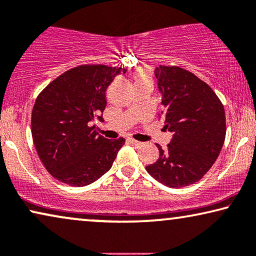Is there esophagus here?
<instances>
[{"instance_id":"obj_1","label":"esophagus","mask_w":256,"mask_h":256,"mask_svg":"<svg viewBox=\"0 0 256 256\" xmlns=\"http://www.w3.org/2000/svg\"><path fill=\"white\" fill-rule=\"evenodd\" d=\"M128 142H130V144H132L133 146H136V147L142 145V142H138V140H134V139H132V138H128Z\"/></svg>"}]
</instances>
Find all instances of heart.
<instances>
[{"instance_id":"1","label":"heart","mask_w":256,"mask_h":256,"mask_svg":"<svg viewBox=\"0 0 256 256\" xmlns=\"http://www.w3.org/2000/svg\"><path fill=\"white\" fill-rule=\"evenodd\" d=\"M136 80H150V70L146 68H142L136 73Z\"/></svg>"}]
</instances>
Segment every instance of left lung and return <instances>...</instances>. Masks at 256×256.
<instances>
[{"label":"left lung","mask_w":256,"mask_h":256,"mask_svg":"<svg viewBox=\"0 0 256 256\" xmlns=\"http://www.w3.org/2000/svg\"><path fill=\"white\" fill-rule=\"evenodd\" d=\"M154 74L161 116L172 138L166 150L158 145L159 159L146 170L164 186L182 188L200 181L217 160L225 142V110L210 86L195 74L178 66H159Z\"/></svg>","instance_id":"obj_1"}]
</instances>
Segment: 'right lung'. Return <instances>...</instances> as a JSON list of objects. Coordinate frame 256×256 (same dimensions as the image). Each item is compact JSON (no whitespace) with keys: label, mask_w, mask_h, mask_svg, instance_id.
Returning a JSON list of instances; mask_svg holds the SVG:
<instances>
[{"label":"right lung","mask_w":256,"mask_h":256,"mask_svg":"<svg viewBox=\"0 0 256 256\" xmlns=\"http://www.w3.org/2000/svg\"><path fill=\"white\" fill-rule=\"evenodd\" d=\"M125 72L84 64L64 72L39 94L32 110V138L39 159L58 181L84 186L111 168L125 139L104 138L89 123L103 120L106 88Z\"/></svg>","instance_id":"obj_1"}]
</instances>
